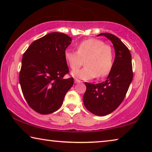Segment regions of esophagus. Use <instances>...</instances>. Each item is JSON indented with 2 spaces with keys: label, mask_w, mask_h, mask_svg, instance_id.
Returning <instances> with one entry per match:
<instances>
[{
  "label": "esophagus",
  "mask_w": 152,
  "mask_h": 152,
  "mask_svg": "<svg viewBox=\"0 0 152 152\" xmlns=\"http://www.w3.org/2000/svg\"><path fill=\"white\" fill-rule=\"evenodd\" d=\"M81 81L80 80H79L77 79H75V83H81Z\"/></svg>",
  "instance_id": "1"
}]
</instances>
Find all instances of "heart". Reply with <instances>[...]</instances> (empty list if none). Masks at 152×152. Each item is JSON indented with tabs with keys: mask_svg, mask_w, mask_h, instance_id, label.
Here are the masks:
<instances>
[{
	"mask_svg": "<svg viewBox=\"0 0 152 152\" xmlns=\"http://www.w3.org/2000/svg\"><path fill=\"white\" fill-rule=\"evenodd\" d=\"M64 59L72 70L78 69L85 60L86 66L72 72L75 78L89 80L103 77L111 71L113 64V52L110 45L97 39H86L77 45V51L67 49Z\"/></svg>",
	"mask_w": 152,
	"mask_h": 152,
	"instance_id": "heart-1",
	"label": "heart"
}]
</instances>
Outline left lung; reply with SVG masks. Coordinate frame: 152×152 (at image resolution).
<instances>
[{
    "instance_id": "8db88e82",
    "label": "left lung",
    "mask_w": 152,
    "mask_h": 152,
    "mask_svg": "<svg viewBox=\"0 0 152 152\" xmlns=\"http://www.w3.org/2000/svg\"><path fill=\"white\" fill-rule=\"evenodd\" d=\"M111 41L115 50L113 67L105 81L92 84L85 83L84 106L96 115L104 116L118 108L124 99L133 73L132 57L129 50L118 37L110 33H100Z\"/></svg>"
}]
</instances>
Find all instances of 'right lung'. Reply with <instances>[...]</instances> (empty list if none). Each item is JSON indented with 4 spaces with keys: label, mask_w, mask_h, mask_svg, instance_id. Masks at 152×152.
I'll list each match as a JSON object with an SVG mask.
<instances>
[{
    "label": "right lung",
    "mask_w": 152,
    "mask_h": 152,
    "mask_svg": "<svg viewBox=\"0 0 152 152\" xmlns=\"http://www.w3.org/2000/svg\"><path fill=\"white\" fill-rule=\"evenodd\" d=\"M72 42L71 37L51 32L31 43L24 53L19 81L28 105L43 115L62 106L73 78L63 79L69 73L64 52Z\"/></svg>",
    "instance_id": "1"
}]
</instances>
